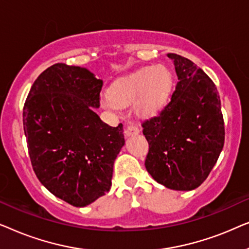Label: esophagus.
I'll list each match as a JSON object with an SVG mask.
<instances>
[{
	"label": "esophagus",
	"instance_id": "34e87169",
	"mask_svg": "<svg viewBox=\"0 0 249 249\" xmlns=\"http://www.w3.org/2000/svg\"><path fill=\"white\" fill-rule=\"evenodd\" d=\"M139 132H141V129H139L138 127H136V125H134V124H130V125H128L127 129H125L124 136L125 137H131V136L138 135Z\"/></svg>",
	"mask_w": 249,
	"mask_h": 249
}]
</instances>
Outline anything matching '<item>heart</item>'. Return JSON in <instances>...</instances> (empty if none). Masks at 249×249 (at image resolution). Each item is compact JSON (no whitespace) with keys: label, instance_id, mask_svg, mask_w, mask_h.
I'll list each match as a JSON object with an SVG mask.
<instances>
[{"label":"heart","instance_id":"obj_1","mask_svg":"<svg viewBox=\"0 0 249 249\" xmlns=\"http://www.w3.org/2000/svg\"><path fill=\"white\" fill-rule=\"evenodd\" d=\"M172 87L169 69L162 64L142 68L112 85L102 96L104 107L118 110L134 103L135 112L144 118L153 117L163 107Z\"/></svg>","mask_w":249,"mask_h":249}]
</instances>
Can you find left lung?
I'll return each mask as SVG.
<instances>
[{"instance_id": "obj_1", "label": "left lung", "mask_w": 249, "mask_h": 249, "mask_svg": "<svg viewBox=\"0 0 249 249\" xmlns=\"http://www.w3.org/2000/svg\"><path fill=\"white\" fill-rule=\"evenodd\" d=\"M178 84L171 101L142 122L149 149L145 166L155 181L175 190L202 185L224 144L221 101L212 79L192 61L169 53Z\"/></svg>"}]
</instances>
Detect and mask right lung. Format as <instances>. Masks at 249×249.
<instances>
[{
    "label": "right lung",
    "instance_id": "1",
    "mask_svg": "<svg viewBox=\"0 0 249 249\" xmlns=\"http://www.w3.org/2000/svg\"><path fill=\"white\" fill-rule=\"evenodd\" d=\"M102 86L86 68L55 63L35 80L23 107L34 172L49 192L76 207L110 190L124 145L122 124L110 127L94 112Z\"/></svg>",
    "mask_w": 249,
    "mask_h": 249
}]
</instances>
